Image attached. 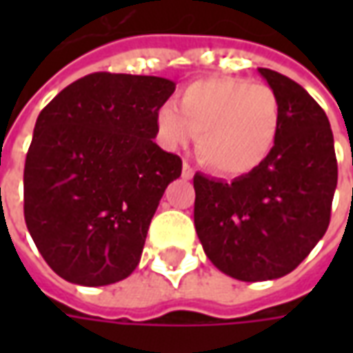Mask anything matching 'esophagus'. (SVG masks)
<instances>
[{"instance_id": "obj_1", "label": "esophagus", "mask_w": 353, "mask_h": 353, "mask_svg": "<svg viewBox=\"0 0 353 353\" xmlns=\"http://www.w3.org/2000/svg\"><path fill=\"white\" fill-rule=\"evenodd\" d=\"M181 176H183V179H192V176H194V170H192V166L189 164V162H183V170H181Z\"/></svg>"}]
</instances>
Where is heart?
I'll return each mask as SVG.
<instances>
[{"label":"heart","instance_id":"obj_1","mask_svg":"<svg viewBox=\"0 0 353 353\" xmlns=\"http://www.w3.org/2000/svg\"><path fill=\"white\" fill-rule=\"evenodd\" d=\"M280 101L261 83L217 77L192 83L177 100L157 111L159 138L168 149L196 138V153L221 176H245L261 168L278 145Z\"/></svg>","mask_w":353,"mask_h":353}]
</instances>
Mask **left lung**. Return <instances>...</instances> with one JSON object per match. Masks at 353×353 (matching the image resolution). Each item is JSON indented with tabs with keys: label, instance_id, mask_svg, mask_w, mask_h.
I'll use <instances>...</instances> for the list:
<instances>
[{
	"label": "left lung",
	"instance_id": "8db88e82",
	"mask_svg": "<svg viewBox=\"0 0 353 353\" xmlns=\"http://www.w3.org/2000/svg\"><path fill=\"white\" fill-rule=\"evenodd\" d=\"M280 101L272 157L230 183L196 174L194 227L221 272L242 281L295 270L325 234L336 189V157L325 111L299 83L259 68Z\"/></svg>",
	"mask_w": 353,
	"mask_h": 353
}]
</instances>
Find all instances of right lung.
Returning a JSON list of instances; mask_svg holds the SVG:
<instances>
[{
    "label": "right lung",
    "mask_w": 353,
    "mask_h": 353,
    "mask_svg": "<svg viewBox=\"0 0 353 353\" xmlns=\"http://www.w3.org/2000/svg\"><path fill=\"white\" fill-rule=\"evenodd\" d=\"M176 83L90 73L57 94L34 128L24 219L54 272L98 288L138 266L162 194L181 159L157 145V111Z\"/></svg>",
    "instance_id": "obj_1"
}]
</instances>
